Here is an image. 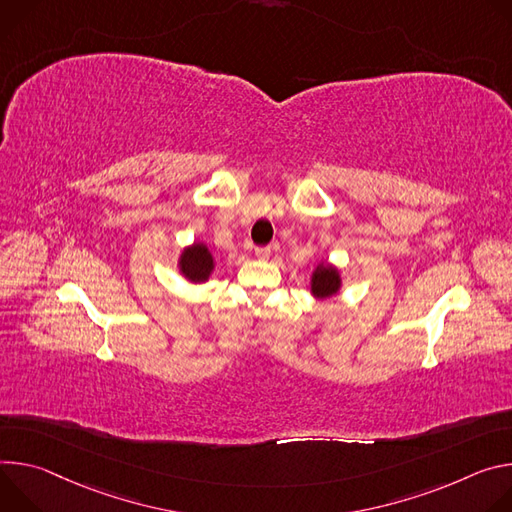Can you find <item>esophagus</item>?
Listing matches in <instances>:
<instances>
[{
  "label": "esophagus",
  "instance_id": "1",
  "mask_svg": "<svg viewBox=\"0 0 512 512\" xmlns=\"http://www.w3.org/2000/svg\"><path fill=\"white\" fill-rule=\"evenodd\" d=\"M254 254H256V258H258V260H268V258H270V248H268V246L256 248V250H254Z\"/></svg>",
  "mask_w": 512,
  "mask_h": 512
}]
</instances>
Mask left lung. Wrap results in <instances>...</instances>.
<instances>
[{
    "mask_svg": "<svg viewBox=\"0 0 512 512\" xmlns=\"http://www.w3.org/2000/svg\"><path fill=\"white\" fill-rule=\"evenodd\" d=\"M342 289V276H339V270L331 264H317L311 276V293L317 299H331L333 295L339 293Z\"/></svg>",
    "mask_w": 512,
    "mask_h": 512,
    "instance_id": "left-lung-1",
    "label": "left lung"
}]
</instances>
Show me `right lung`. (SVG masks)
I'll use <instances>...</instances> for the list:
<instances>
[{
    "mask_svg": "<svg viewBox=\"0 0 512 512\" xmlns=\"http://www.w3.org/2000/svg\"><path fill=\"white\" fill-rule=\"evenodd\" d=\"M213 268H215V262H213V256H211V252L205 244L195 242L193 246H189L181 252L179 270L189 282L209 280Z\"/></svg>",
    "mask_w": 512,
    "mask_h": 512,
    "instance_id": "right-lung-1",
    "label": "right lung"
}]
</instances>
